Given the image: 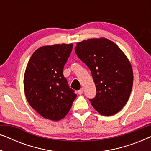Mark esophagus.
<instances>
[{
    "instance_id": "1",
    "label": "esophagus",
    "mask_w": 151,
    "mask_h": 151,
    "mask_svg": "<svg viewBox=\"0 0 151 151\" xmlns=\"http://www.w3.org/2000/svg\"><path fill=\"white\" fill-rule=\"evenodd\" d=\"M78 93L79 95H82V93H83V88H81L79 91H78Z\"/></svg>"
}]
</instances>
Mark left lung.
I'll list each match as a JSON object with an SVG mask.
<instances>
[{
    "instance_id": "8db88e82",
    "label": "left lung",
    "mask_w": 151,
    "mask_h": 151,
    "mask_svg": "<svg viewBox=\"0 0 151 151\" xmlns=\"http://www.w3.org/2000/svg\"><path fill=\"white\" fill-rule=\"evenodd\" d=\"M75 51L89 68L96 86L93 107L104 116L118 113L131 95L133 72L127 55L117 45L105 38L78 42Z\"/></svg>"
}]
</instances>
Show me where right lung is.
<instances>
[{"label": "right lung", "instance_id": "add662e5", "mask_svg": "<svg viewBox=\"0 0 151 151\" xmlns=\"http://www.w3.org/2000/svg\"><path fill=\"white\" fill-rule=\"evenodd\" d=\"M73 44L43 46L33 53L24 75V91L30 106L53 121L64 118L76 95L64 77L63 68Z\"/></svg>", "mask_w": 151, "mask_h": 151}]
</instances>
